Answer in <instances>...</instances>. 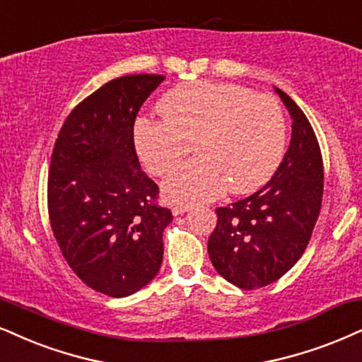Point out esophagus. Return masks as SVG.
<instances>
[{
    "label": "esophagus",
    "mask_w": 362,
    "mask_h": 362,
    "mask_svg": "<svg viewBox=\"0 0 362 362\" xmlns=\"http://www.w3.org/2000/svg\"><path fill=\"white\" fill-rule=\"evenodd\" d=\"M191 209V204H176V206H173V215L177 216V215H185L186 211H189Z\"/></svg>",
    "instance_id": "obj_1"
}]
</instances>
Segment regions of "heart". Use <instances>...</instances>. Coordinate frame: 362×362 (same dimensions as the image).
<instances>
[{"instance_id":"1","label":"heart","mask_w":362,"mask_h":362,"mask_svg":"<svg viewBox=\"0 0 362 362\" xmlns=\"http://www.w3.org/2000/svg\"><path fill=\"white\" fill-rule=\"evenodd\" d=\"M163 122L141 119L136 151L147 171L168 176L191 151L199 156L164 182L173 202H208L228 185L252 193L274 176L284 158L287 122L280 102L231 83L194 82L174 87L159 100Z\"/></svg>"}]
</instances>
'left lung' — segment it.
<instances>
[{"instance_id":"obj_1","label":"left lung","mask_w":362,"mask_h":362,"mask_svg":"<svg viewBox=\"0 0 362 362\" xmlns=\"http://www.w3.org/2000/svg\"><path fill=\"white\" fill-rule=\"evenodd\" d=\"M292 117V139L272 180L248 198L216 208L208 238L213 267L243 290L274 284L296 265L310 242L324 193L322 154L309 119L275 88Z\"/></svg>"}]
</instances>
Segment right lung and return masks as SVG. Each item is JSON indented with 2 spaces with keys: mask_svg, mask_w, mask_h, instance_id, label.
I'll return each instance as SVG.
<instances>
[{
  "mask_svg": "<svg viewBox=\"0 0 362 362\" xmlns=\"http://www.w3.org/2000/svg\"><path fill=\"white\" fill-rule=\"evenodd\" d=\"M163 75L110 80L62 126L48 171V216L62 255L83 284L127 297L154 279L171 209L141 169L134 122Z\"/></svg>",
  "mask_w": 362,
  "mask_h": 362,
  "instance_id": "obj_1",
  "label": "right lung"
}]
</instances>
